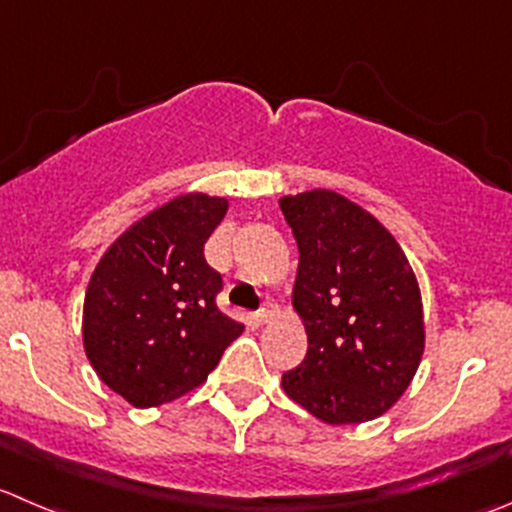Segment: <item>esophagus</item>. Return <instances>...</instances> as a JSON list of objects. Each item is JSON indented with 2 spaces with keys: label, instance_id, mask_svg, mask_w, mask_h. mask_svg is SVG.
I'll use <instances>...</instances> for the list:
<instances>
[{
  "label": "esophagus",
  "instance_id": "1",
  "mask_svg": "<svg viewBox=\"0 0 512 512\" xmlns=\"http://www.w3.org/2000/svg\"><path fill=\"white\" fill-rule=\"evenodd\" d=\"M275 312H277V307L272 305V302H267V305H262L260 310L255 312V322L257 325H265V322H270L272 317H275Z\"/></svg>",
  "mask_w": 512,
  "mask_h": 512
}]
</instances>
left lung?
Here are the masks:
<instances>
[{"instance_id":"left-lung-1","label":"left lung","mask_w":512,"mask_h":512,"mask_svg":"<svg viewBox=\"0 0 512 512\" xmlns=\"http://www.w3.org/2000/svg\"><path fill=\"white\" fill-rule=\"evenodd\" d=\"M280 210L300 250L292 305L307 355L282 375L297 405L330 425L388 413L425 350L415 272L375 217L330 190L287 195Z\"/></svg>"}]
</instances>
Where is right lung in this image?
<instances>
[{"label":"right lung","mask_w":512,"mask_h":512,"mask_svg":"<svg viewBox=\"0 0 512 512\" xmlns=\"http://www.w3.org/2000/svg\"><path fill=\"white\" fill-rule=\"evenodd\" d=\"M225 212V197H175L124 230L94 267L84 352L99 380L135 408L195 390L245 330L217 310L222 277L205 260Z\"/></svg>","instance_id":"add662e5"}]
</instances>
